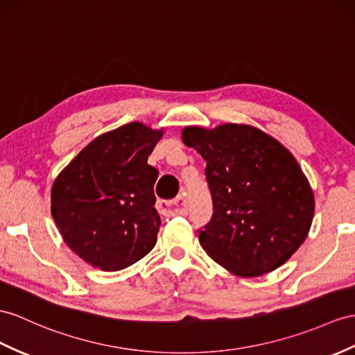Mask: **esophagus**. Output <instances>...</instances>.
I'll use <instances>...</instances> for the list:
<instances>
[{
  "label": "esophagus",
  "mask_w": 355,
  "mask_h": 355,
  "mask_svg": "<svg viewBox=\"0 0 355 355\" xmlns=\"http://www.w3.org/2000/svg\"><path fill=\"white\" fill-rule=\"evenodd\" d=\"M158 209L161 214L168 215V217H173V215H184L187 212L185 193H180L173 200H159Z\"/></svg>",
  "instance_id": "34e87169"
}]
</instances>
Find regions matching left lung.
<instances>
[{"mask_svg": "<svg viewBox=\"0 0 355 355\" xmlns=\"http://www.w3.org/2000/svg\"><path fill=\"white\" fill-rule=\"evenodd\" d=\"M182 140L206 161L214 212L198 241L207 256L239 277L286 262L315 212L313 191L292 153L248 125L187 126Z\"/></svg>", "mask_w": 355, "mask_h": 355, "instance_id": "8db88e82", "label": "left lung"}]
</instances>
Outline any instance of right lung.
I'll return each instance as SVG.
<instances>
[{
	"instance_id": "obj_1",
	"label": "right lung",
	"mask_w": 355,
	"mask_h": 355,
	"mask_svg": "<svg viewBox=\"0 0 355 355\" xmlns=\"http://www.w3.org/2000/svg\"><path fill=\"white\" fill-rule=\"evenodd\" d=\"M140 122L94 138L60 173L51 214L67 247L103 271H119L148 254L161 226L148 158L161 140Z\"/></svg>"
}]
</instances>
